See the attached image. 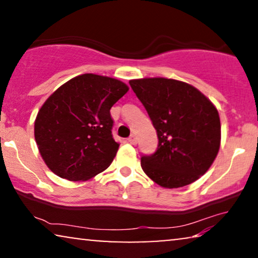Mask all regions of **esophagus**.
<instances>
[{
  "mask_svg": "<svg viewBox=\"0 0 258 258\" xmlns=\"http://www.w3.org/2000/svg\"><path fill=\"white\" fill-rule=\"evenodd\" d=\"M128 142L129 143H132V144H136V142H137V139H136V136L135 135H132L128 139Z\"/></svg>",
  "mask_w": 258,
  "mask_h": 258,
  "instance_id": "esophagus-1",
  "label": "esophagus"
}]
</instances>
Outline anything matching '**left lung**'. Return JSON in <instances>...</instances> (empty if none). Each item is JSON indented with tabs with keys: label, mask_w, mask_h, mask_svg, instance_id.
<instances>
[{
	"label": "left lung",
	"mask_w": 258,
	"mask_h": 258,
	"mask_svg": "<svg viewBox=\"0 0 258 258\" xmlns=\"http://www.w3.org/2000/svg\"><path fill=\"white\" fill-rule=\"evenodd\" d=\"M157 132L156 153L141 157L148 177L162 188L191 184L209 170L221 146L220 115L191 84L164 77L129 81Z\"/></svg>",
	"instance_id": "obj_1"
}]
</instances>
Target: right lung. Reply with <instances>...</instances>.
I'll return each instance as SVG.
<instances>
[{
  "label": "right lung",
  "mask_w": 258,
  "mask_h": 258,
  "mask_svg": "<svg viewBox=\"0 0 258 258\" xmlns=\"http://www.w3.org/2000/svg\"><path fill=\"white\" fill-rule=\"evenodd\" d=\"M128 90L119 80L83 74L47 98L34 134L44 163L55 175L87 181L111 164L119 144L111 135L110 109Z\"/></svg>",
  "instance_id": "obj_1"
}]
</instances>
